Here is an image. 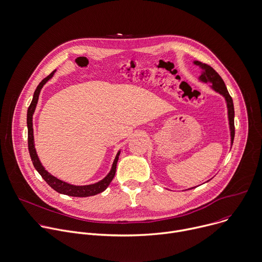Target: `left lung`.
<instances>
[{"label":"left lung","instance_id":"8db88e82","mask_svg":"<svg viewBox=\"0 0 262 262\" xmlns=\"http://www.w3.org/2000/svg\"><path fill=\"white\" fill-rule=\"evenodd\" d=\"M193 63L195 66H199L202 69L200 81L205 83H211V89L215 91L216 93L220 94L224 99L227 106V115H228V124H229V130H230V145L232 146L233 139H234V108H233V102L231 97L228 94V91L225 86L224 81L219 76V74L210 66L203 63L199 60H194ZM210 181V180H209ZM208 182V181H207ZM194 188V187H192ZM189 188V189H192Z\"/></svg>","mask_w":262,"mask_h":262}]
</instances>
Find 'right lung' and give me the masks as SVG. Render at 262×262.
Returning <instances> with one entry per match:
<instances>
[{
  "instance_id": "obj_1",
  "label": "right lung",
  "mask_w": 262,
  "mask_h": 262,
  "mask_svg": "<svg viewBox=\"0 0 262 262\" xmlns=\"http://www.w3.org/2000/svg\"><path fill=\"white\" fill-rule=\"evenodd\" d=\"M56 72V70H54L49 76H47L46 78H44L40 84L37 86V89L34 93V97H33V101L28 109V116H27V123H28V144H29V151H30V155H31V159L33 161V164L35 166V168L37 169V171L42 176V178L46 181V183L53 188L55 191H57L58 193L61 194H66L69 196H76V198H87V196H92V195H96L98 193L103 192L104 190H106V188L110 185L111 181L113 180L115 172H116V165H117V161L119 158V154L120 151L117 152L115 159L113 161L112 167L110 169V171L108 172V175L101 181L94 183V184H90V185H73L70 183H67L56 177H54L53 175L49 171H47L45 169V167L42 165L38 154L36 152V148H35V141H34V128H33V115L35 113L37 104H38V100H39V96L41 93L42 87L46 84V82L51 79L54 75V73Z\"/></svg>"
}]
</instances>
